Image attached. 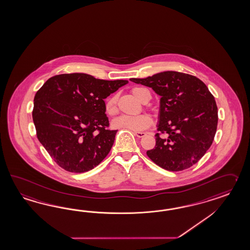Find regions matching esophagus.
<instances>
[{"mask_svg":"<svg viewBox=\"0 0 250 250\" xmlns=\"http://www.w3.org/2000/svg\"><path fill=\"white\" fill-rule=\"evenodd\" d=\"M134 135H136L138 138H142V137H144L145 135H146V133L145 132H134Z\"/></svg>","mask_w":250,"mask_h":250,"instance_id":"esophagus-1","label":"esophagus"}]
</instances>
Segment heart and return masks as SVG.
I'll return each instance as SVG.
<instances>
[{
  "label": "heart",
  "mask_w": 250,
  "mask_h": 250,
  "mask_svg": "<svg viewBox=\"0 0 250 250\" xmlns=\"http://www.w3.org/2000/svg\"><path fill=\"white\" fill-rule=\"evenodd\" d=\"M146 88L134 87L132 89V94L134 98L141 102H144ZM117 96L113 95L107 98L104 102V112L107 116H114L117 111L116 108ZM152 124L151 116L147 114H142L138 116H121L113 120L112 126L116 129H125L133 132H140L146 130Z\"/></svg>",
  "instance_id": "obj_1"
}]
</instances>
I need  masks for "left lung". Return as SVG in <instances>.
<instances>
[{"mask_svg":"<svg viewBox=\"0 0 250 250\" xmlns=\"http://www.w3.org/2000/svg\"><path fill=\"white\" fill-rule=\"evenodd\" d=\"M152 87L159 95L155 147L148 157L163 169H188L197 164L213 142L218 125V107L207 85L189 74L164 71L146 79H130Z\"/></svg>","mask_w":250,"mask_h":250,"instance_id":"left-lung-1","label":"left lung"}]
</instances>
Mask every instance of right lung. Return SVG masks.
Masks as SVG:
<instances>
[{
    "mask_svg": "<svg viewBox=\"0 0 250 250\" xmlns=\"http://www.w3.org/2000/svg\"><path fill=\"white\" fill-rule=\"evenodd\" d=\"M127 80L61 74L38 90L32 111L37 137L56 164L70 172L95 168L108 154L117 130H108L104 101Z\"/></svg>",
    "mask_w": 250,
    "mask_h": 250,
    "instance_id": "obj_1",
    "label": "right lung"
}]
</instances>
